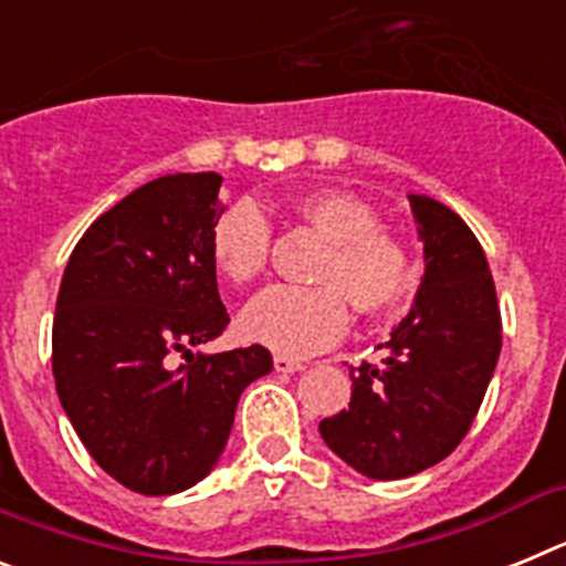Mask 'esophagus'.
<instances>
[{"label": "esophagus", "mask_w": 566, "mask_h": 566, "mask_svg": "<svg viewBox=\"0 0 566 566\" xmlns=\"http://www.w3.org/2000/svg\"><path fill=\"white\" fill-rule=\"evenodd\" d=\"M306 365L300 363V359H292V357H283V354H277L274 357V371L277 374H294V371H303Z\"/></svg>", "instance_id": "obj_1"}]
</instances>
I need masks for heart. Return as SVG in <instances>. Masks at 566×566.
I'll list each match as a JSON object with an SVG mask.
<instances>
[{
    "mask_svg": "<svg viewBox=\"0 0 566 566\" xmlns=\"http://www.w3.org/2000/svg\"><path fill=\"white\" fill-rule=\"evenodd\" d=\"M294 214L328 240L314 269L319 286H274L240 314V334L283 357H308L337 343L348 306L363 317L391 312L411 289V260L377 214L345 189H314L294 201ZM272 223L249 198L232 201L212 223L209 258L227 283L249 286L269 266Z\"/></svg>",
    "mask_w": 566,
    "mask_h": 566,
    "instance_id": "1",
    "label": "heart"
}]
</instances>
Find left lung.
<instances>
[{
	"label": "left lung",
	"mask_w": 566,
	"mask_h": 566,
	"mask_svg": "<svg viewBox=\"0 0 566 566\" xmlns=\"http://www.w3.org/2000/svg\"><path fill=\"white\" fill-rule=\"evenodd\" d=\"M424 277L379 365L352 368V402L319 422L343 462L405 479L457 451L502 352V314L482 243L444 203L411 195Z\"/></svg>",
	"instance_id": "left-lung-1"
}]
</instances>
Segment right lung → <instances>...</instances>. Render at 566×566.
I'll return each mask as SVG.
<instances>
[{
    "instance_id": "right-lung-1",
    "label": "right lung",
    "mask_w": 566,
    "mask_h": 566,
    "mask_svg": "<svg viewBox=\"0 0 566 566\" xmlns=\"http://www.w3.org/2000/svg\"><path fill=\"white\" fill-rule=\"evenodd\" d=\"M218 172L164 175L90 223L64 269L53 377L78 439L115 482L169 496L201 482L227 448L249 382L272 371L263 345L192 354L229 326L209 232ZM188 363L172 369L168 357Z\"/></svg>"
}]
</instances>
